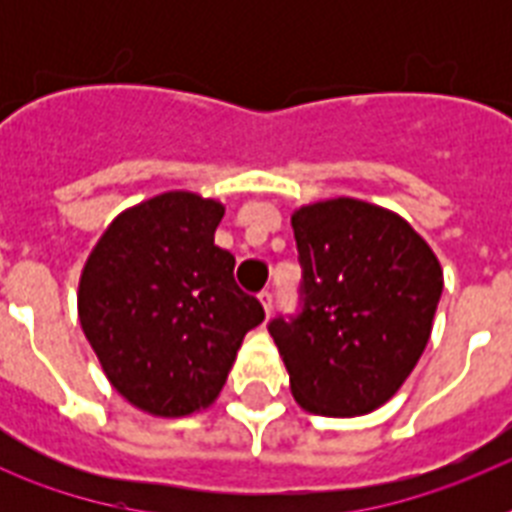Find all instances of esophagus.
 Instances as JSON below:
<instances>
[{"mask_svg":"<svg viewBox=\"0 0 512 512\" xmlns=\"http://www.w3.org/2000/svg\"><path fill=\"white\" fill-rule=\"evenodd\" d=\"M257 297H260V303H263V311L271 316V311H273V292H271V289H263V292H260Z\"/></svg>","mask_w":512,"mask_h":512,"instance_id":"esophagus-1","label":"esophagus"}]
</instances>
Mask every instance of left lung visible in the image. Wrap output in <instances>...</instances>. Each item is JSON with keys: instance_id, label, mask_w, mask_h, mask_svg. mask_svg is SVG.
Instances as JSON below:
<instances>
[{"instance_id": "8db88e82", "label": "left lung", "mask_w": 512, "mask_h": 512, "mask_svg": "<svg viewBox=\"0 0 512 512\" xmlns=\"http://www.w3.org/2000/svg\"><path fill=\"white\" fill-rule=\"evenodd\" d=\"M303 265V313L273 319L271 337L305 412L358 417L380 409L430 340L444 271L404 217L361 199L292 212Z\"/></svg>"}]
</instances>
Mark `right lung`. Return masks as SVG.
<instances>
[{
  "mask_svg": "<svg viewBox=\"0 0 512 512\" xmlns=\"http://www.w3.org/2000/svg\"><path fill=\"white\" fill-rule=\"evenodd\" d=\"M223 215L199 193H159L114 217L84 263L79 324L108 382L140 412L172 420L207 409L265 319L215 244Z\"/></svg>",
  "mask_w": 512,
  "mask_h": 512,
  "instance_id": "add662e5",
  "label": "right lung"
}]
</instances>
